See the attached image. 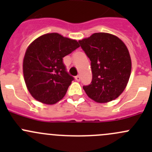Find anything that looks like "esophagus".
<instances>
[{"instance_id":"34e87169","label":"esophagus","mask_w":152,"mask_h":152,"mask_svg":"<svg viewBox=\"0 0 152 152\" xmlns=\"http://www.w3.org/2000/svg\"><path fill=\"white\" fill-rule=\"evenodd\" d=\"M75 79H76V80L77 81V82H79L81 79V77H80V76H76V77H75Z\"/></svg>"}]
</instances>
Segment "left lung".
Segmentation results:
<instances>
[{"label":"left lung","mask_w":152,"mask_h":152,"mask_svg":"<svg viewBox=\"0 0 152 152\" xmlns=\"http://www.w3.org/2000/svg\"><path fill=\"white\" fill-rule=\"evenodd\" d=\"M90 60L93 79L83 86L87 96L99 103L117 99L126 87L132 62L125 44L108 33H95L79 41Z\"/></svg>","instance_id":"obj_1"}]
</instances>
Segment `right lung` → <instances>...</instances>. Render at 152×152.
<instances>
[{
  "instance_id": "obj_1",
  "label": "right lung",
  "mask_w": 152,
  "mask_h": 152,
  "mask_svg": "<svg viewBox=\"0 0 152 152\" xmlns=\"http://www.w3.org/2000/svg\"><path fill=\"white\" fill-rule=\"evenodd\" d=\"M79 47L76 40L57 33L42 35L30 44L23 69L27 88L36 100L53 104L65 96L74 78L67 72L63 57Z\"/></svg>"
}]
</instances>
